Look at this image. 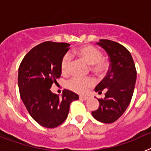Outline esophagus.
Returning a JSON list of instances; mask_svg holds the SVG:
<instances>
[{
    "label": "esophagus",
    "mask_w": 151,
    "mask_h": 151,
    "mask_svg": "<svg viewBox=\"0 0 151 151\" xmlns=\"http://www.w3.org/2000/svg\"><path fill=\"white\" fill-rule=\"evenodd\" d=\"M79 98L81 100H84V101H87L88 99H89V97L88 96H85V95H80Z\"/></svg>",
    "instance_id": "obj_1"
}]
</instances>
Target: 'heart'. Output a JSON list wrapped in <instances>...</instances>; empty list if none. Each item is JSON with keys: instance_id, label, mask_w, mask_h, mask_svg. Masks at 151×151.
I'll return each mask as SVG.
<instances>
[{"instance_id": "1", "label": "heart", "mask_w": 151, "mask_h": 151, "mask_svg": "<svg viewBox=\"0 0 151 151\" xmlns=\"http://www.w3.org/2000/svg\"><path fill=\"white\" fill-rule=\"evenodd\" d=\"M89 64H91L92 70L97 73H104L107 69V63L102 57V54L97 47L92 45L83 46L75 51ZM72 57L69 53H66L61 60V69L63 73H67L69 69ZM95 80L92 77L73 76L67 82V86L70 90L77 93H85L89 88L94 86Z\"/></svg>"}]
</instances>
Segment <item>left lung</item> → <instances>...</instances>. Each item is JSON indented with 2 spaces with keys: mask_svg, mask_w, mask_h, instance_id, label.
I'll return each instance as SVG.
<instances>
[{
  "mask_svg": "<svg viewBox=\"0 0 151 151\" xmlns=\"http://www.w3.org/2000/svg\"><path fill=\"white\" fill-rule=\"evenodd\" d=\"M97 44L107 53L110 63L106 76L94 89L99 94L106 91L105 97L98 99L99 107L91 114L99 122L112 123L123 114L130 104L137 72L130 52L123 45L107 39H101Z\"/></svg>",
  "mask_w": 151,
  "mask_h": 151,
  "instance_id": "left-lung-1",
  "label": "left lung"
}]
</instances>
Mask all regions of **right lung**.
Wrapping results in <instances>:
<instances>
[{
	"label": "right lung",
	"instance_id": "1",
	"mask_svg": "<svg viewBox=\"0 0 151 151\" xmlns=\"http://www.w3.org/2000/svg\"><path fill=\"white\" fill-rule=\"evenodd\" d=\"M69 44L45 41L34 47L21 62L18 85L21 99L35 121L45 128H55L67 118L72 101L78 95L64 90L62 97L53 94L51 85L61 76V60Z\"/></svg>",
	"mask_w": 151,
	"mask_h": 151
}]
</instances>
